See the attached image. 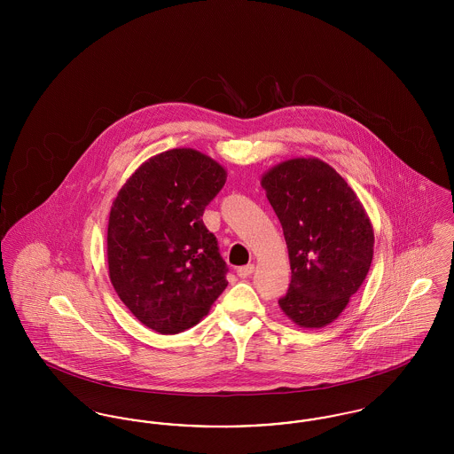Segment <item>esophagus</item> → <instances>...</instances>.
<instances>
[{
    "label": "esophagus",
    "mask_w": 454,
    "mask_h": 454,
    "mask_svg": "<svg viewBox=\"0 0 454 454\" xmlns=\"http://www.w3.org/2000/svg\"><path fill=\"white\" fill-rule=\"evenodd\" d=\"M254 269H255V265L254 263H248V265H243V267H238L237 274L238 278H248V276H252V272H254Z\"/></svg>",
    "instance_id": "esophagus-1"
}]
</instances>
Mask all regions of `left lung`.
Returning a JSON list of instances; mask_svg holds the SVG:
<instances>
[{"label":"left lung","instance_id":"1","mask_svg":"<svg viewBox=\"0 0 454 454\" xmlns=\"http://www.w3.org/2000/svg\"><path fill=\"white\" fill-rule=\"evenodd\" d=\"M281 221L291 284L282 311L304 328L332 324L366 279L374 233L346 180L318 158L282 161L262 176Z\"/></svg>","mask_w":454,"mask_h":454}]
</instances>
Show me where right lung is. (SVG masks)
Masks as SVG:
<instances>
[{
	"mask_svg": "<svg viewBox=\"0 0 454 454\" xmlns=\"http://www.w3.org/2000/svg\"><path fill=\"white\" fill-rule=\"evenodd\" d=\"M226 170L191 148L160 153L132 173L112 202L110 282L130 313L158 333L199 324L226 289V262L202 221Z\"/></svg>",
	"mask_w": 454,
	"mask_h": 454,
	"instance_id": "1",
	"label": "right lung"
}]
</instances>
